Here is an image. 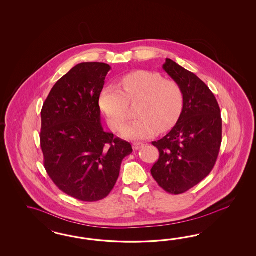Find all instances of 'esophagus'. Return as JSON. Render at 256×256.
<instances>
[{
	"label": "esophagus",
	"instance_id": "34e87169",
	"mask_svg": "<svg viewBox=\"0 0 256 256\" xmlns=\"http://www.w3.org/2000/svg\"><path fill=\"white\" fill-rule=\"evenodd\" d=\"M144 144L142 142H133V144H132V148L134 150H139L142 148H144Z\"/></svg>",
	"mask_w": 256,
	"mask_h": 256
}]
</instances>
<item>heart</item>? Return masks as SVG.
Masks as SVG:
<instances>
[{
	"label": "heart",
	"mask_w": 256,
	"mask_h": 256,
	"mask_svg": "<svg viewBox=\"0 0 256 256\" xmlns=\"http://www.w3.org/2000/svg\"><path fill=\"white\" fill-rule=\"evenodd\" d=\"M120 86L104 87L100 96L101 108L110 126L116 130L130 114V104L138 103L137 118L121 130L126 139L151 138L156 132L169 130L182 112L184 96L178 84L154 72L136 71L121 78Z\"/></svg>",
	"instance_id": "heart-1"
}]
</instances>
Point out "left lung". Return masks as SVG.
Listing matches in <instances>:
<instances>
[{
  "mask_svg": "<svg viewBox=\"0 0 256 256\" xmlns=\"http://www.w3.org/2000/svg\"><path fill=\"white\" fill-rule=\"evenodd\" d=\"M163 70L181 87L184 104L172 130L152 142L160 158L151 174L165 192L178 195L199 184L214 168L222 121L214 94L202 80L170 59H166Z\"/></svg>",
  "mask_w": 256,
  "mask_h": 256,
  "instance_id": "left-lung-1",
  "label": "left lung"
}]
</instances>
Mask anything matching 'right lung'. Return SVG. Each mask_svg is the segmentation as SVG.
<instances>
[{
    "mask_svg": "<svg viewBox=\"0 0 256 256\" xmlns=\"http://www.w3.org/2000/svg\"><path fill=\"white\" fill-rule=\"evenodd\" d=\"M110 66L78 64L52 87L41 110L44 167L71 197L96 202L108 196L132 144L103 130L100 96Z\"/></svg>",
    "mask_w": 256,
    "mask_h": 256,
    "instance_id": "obj_1",
    "label": "right lung"
}]
</instances>
